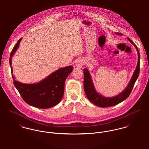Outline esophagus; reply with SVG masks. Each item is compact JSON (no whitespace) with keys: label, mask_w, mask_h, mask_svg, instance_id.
Masks as SVG:
<instances>
[{"label":"esophagus","mask_w":149,"mask_h":149,"mask_svg":"<svg viewBox=\"0 0 149 149\" xmlns=\"http://www.w3.org/2000/svg\"><path fill=\"white\" fill-rule=\"evenodd\" d=\"M76 66L77 67L79 68H81L84 64H85V61L83 59H79L76 61Z\"/></svg>","instance_id":"1"}]
</instances>
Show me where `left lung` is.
<instances>
[{
	"label": "left lung",
	"instance_id": "1",
	"mask_svg": "<svg viewBox=\"0 0 149 149\" xmlns=\"http://www.w3.org/2000/svg\"><path fill=\"white\" fill-rule=\"evenodd\" d=\"M116 34L123 36V34L122 33H115ZM128 40L135 47L138 56V63L136 65V67L135 70L134 72V73L131 78V80L128 84L126 88L119 94L116 96H115L112 97H108L102 96L101 94L99 93L93 84L92 77L91 74L88 69L84 68V88L85 91V95L88 99V100L91 102L93 104L100 107H111L115 106L118 104L119 103L122 102L125 100H126L128 97L129 96L133 87L135 84L139 74V60H140V54L138 51V49L136 46L134 44L130 38H127Z\"/></svg>",
	"mask_w": 149,
	"mask_h": 149
}]
</instances>
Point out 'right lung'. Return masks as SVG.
<instances>
[{"mask_svg":"<svg viewBox=\"0 0 149 149\" xmlns=\"http://www.w3.org/2000/svg\"><path fill=\"white\" fill-rule=\"evenodd\" d=\"M20 38L11 51L10 65L13 73L12 58L19 46ZM73 70V66L61 68L52 73L41 81L34 84H24L15 80L12 74L14 84L22 99L30 106L46 109L58 104L61 100L64 92L65 81Z\"/></svg>","mask_w":149,"mask_h":149,"instance_id":"right-lung-1","label":"right lung"}]
</instances>
